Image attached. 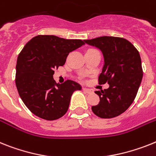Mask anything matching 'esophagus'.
Instances as JSON below:
<instances>
[{"mask_svg":"<svg viewBox=\"0 0 156 156\" xmlns=\"http://www.w3.org/2000/svg\"><path fill=\"white\" fill-rule=\"evenodd\" d=\"M82 90H83V91L86 93H87V94H92L94 91H93V90H91V89H87V88H82Z\"/></svg>","mask_w":156,"mask_h":156,"instance_id":"34e87169","label":"esophagus"}]
</instances>
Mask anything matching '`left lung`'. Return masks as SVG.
<instances>
[{"label":"left lung","mask_w":156,"mask_h":156,"mask_svg":"<svg viewBox=\"0 0 156 156\" xmlns=\"http://www.w3.org/2000/svg\"><path fill=\"white\" fill-rule=\"evenodd\" d=\"M102 51L105 64L98 77L100 85L109 87L95 91L100 101L91 107L101 118H113L129 108L135 100L143 78L141 58L138 50L126 39L101 36L84 40Z\"/></svg>","instance_id":"left-lung-1"}]
</instances>
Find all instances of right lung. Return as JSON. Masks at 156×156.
Returning <instances> with one entry per match:
<instances>
[{
    "mask_svg": "<svg viewBox=\"0 0 156 156\" xmlns=\"http://www.w3.org/2000/svg\"><path fill=\"white\" fill-rule=\"evenodd\" d=\"M84 44L82 40L39 35L23 47L16 62V86L23 102L33 114L54 120L67 112L72 94L82 86L72 80L57 84L53 74L65 64L70 52Z\"/></svg>",
    "mask_w": 156,
    "mask_h": 156,
    "instance_id": "right-lung-1",
    "label": "right lung"
}]
</instances>
